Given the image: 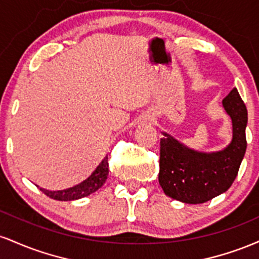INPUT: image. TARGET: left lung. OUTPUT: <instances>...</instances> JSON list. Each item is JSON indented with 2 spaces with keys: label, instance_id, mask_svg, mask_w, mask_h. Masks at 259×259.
Wrapping results in <instances>:
<instances>
[{
  "label": "left lung",
  "instance_id": "8db88e82",
  "mask_svg": "<svg viewBox=\"0 0 259 259\" xmlns=\"http://www.w3.org/2000/svg\"><path fill=\"white\" fill-rule=\"evenodd\" d=\"M223 107L233 121V140L224 150L198 152L163 133L158 180L169 197L184 203H204L233 185L247 147V108L236 89L223 100Z\"/></svg>",
  "mask_w": 259,
  "mask_h": 259
}]
</instances>
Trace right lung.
Listing matches in <instances>:
<instances>
[{
    "instance_id": "1",
    "label": "right lung",
    "mask_w": 259,
    "mask_h": 259,
    "mask_svg": "<svg viewBox=\"0 0 259 259\" xmlns=\"http://www.w3.org/2000/svg\"><path fill=\"white\" fill-rule=\"evenodd\" d=\"M108 177V156L102 159V162L97 165V168L92 171V174L88 179L81 181L78 185L69 187L59 191H49V190L40 189L45 195L57 201H74L79 198L86 197V196L94 194L95 191L100 189L106 183Z\"/></svg>"
}]
</instances>
